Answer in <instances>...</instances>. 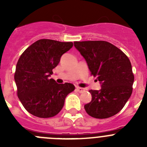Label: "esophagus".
Here are the masks:
<instances>
[{
    "mask_svg": "<svg viewBox=\"0 0 147 147\" xmlns=\"http://www.w3.org/2000/svg\"><path fill=\"white\" fill-rule=\"evenodd\" d=\"M76 90H77L79 93H83V92L85 91V89H84V88H80V87H76Z\"/></svg>",
    "mask_w": 147,
    "mask_h": 147,
    "instance_id": "esophagus-1",
    "label": "esophagus"
}]
</instances>
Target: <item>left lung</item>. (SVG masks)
<instances>
[{
    "instance_id": "left-lung-1",
    "label": "left lung",
    "mask_w": 147,
    "mask_h": 147,
    "mask_svg": "<svg viewBox=\"0 0 147 147\" xmlns=\"http://www.w3.org/2000/svg\"><path fill=\"white\" fill-rule=\"evenodd\" d=\"M88 68L101 84L90 90L92 99L85 105L89 115L107 119L120 112L131 96L134 75L129 58L116 46L106 41L74 42Z\"/></svg>"
}]
</instances>
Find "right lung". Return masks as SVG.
I'll return each mask as SVG.
<instances>
[{
	"mask_svg": "<svg viewBox=\"0 0 147 147\" xmlns=\"http://www.w3.org/2000/svg\"><path fill=\"white\" fill-rule=\"evenodd\" d=\"M72 47L71 42L42 39L20 56L15 81L18 98L29 113L39 118L53 117L62 110L66 96L74 90L71 83L58 84L49 78L62 54Z\"/></svg>",
	"mask_w": 147,
	"mask_h": 147,
	"instance_id": "1",
	"label": "right lung"
}]
</instances>
